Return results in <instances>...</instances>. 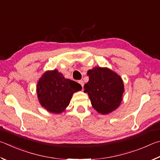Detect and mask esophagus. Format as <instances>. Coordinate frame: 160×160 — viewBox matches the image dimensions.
Returning <instances> with one entry per match:
<instances>
[{"label":"esophagus","instance_id":"34e87169","mask_svg":"<svg viewBox=\"0 0 160 160\" xmlns=\"http://www.w3.org/2000/svg\"><path fill=\"white\" fill-rule=\"evenodd\" d=\"M78 83H79V84L82 86H83V84H84V83H83V80H79L78 81Z\"/></svg>","mask_w":160,"mask_h":160}]
</instances>
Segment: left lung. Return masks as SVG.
<instances>
[{
    "instance_id": "1",
    "label": "left lung",
    "mask_w": 160,
    "mask_h": 160,
    "mask_svg": "<svg viewBox=\"0 0 160 160\" xmlns=\"http://www.w3.org/2000/svg\"><path fill=\"white\" fill-rule=\"evenodd\" d=\"M89 81L83 86L91 105L98 112L108 114L121 104L124 86L122 78L107 67H96L88 70Z\"/></svg>"
}]
</instances>
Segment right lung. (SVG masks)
<instances>
[{
  "instance_id": "obj_1",
  "label": "right lung",
  "mask_w": 160,
  "mask_h": 160,
  "mask_svg": "<svg viewBox=\"0 0 160 160\" xmlns=\"http://www.w3.org/2000/svg\"><path fill=\"white\" fill-rule=\"evenodd\" d=\"M82 88L79 83L54 69L46 72L39 78L36 91L42 107L51 113L60 114L69 105L73 93Z\"/></svg>"
}]
</instances>
